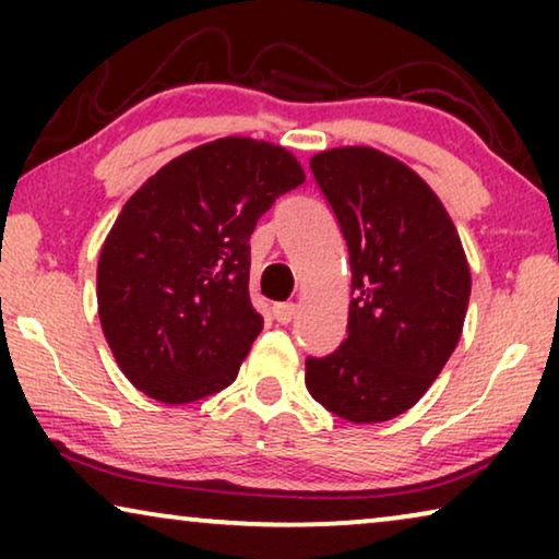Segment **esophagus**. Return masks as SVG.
<instances>
[{"label": "esophagus", "instance_id": "obj_1", "mask_svg": "<svg viewBox=\"0 0 559 559\" xmlns=\"http://www.w3.org/2000/svg\"><path fill=\"white\" fill-rule=\"evenodd\" d=\"M272 312H274V320H277V323L287 325V323H293V318L297 316V305L295 302H277L272 308Z\"/></svg>", "mask_w": 559, "mask_h": 559}]
</instances>
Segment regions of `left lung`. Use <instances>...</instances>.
I'll use <instances>...</instances> for the list:
<instances>
[{
	"mask_svg": "<svg viewBox=\"0 0 559 559\" xmlns=\"http://www.w3.org/2000/svg\"><path fill=\"white\" fill-rule=\"evenodd\" d=\"M350 259L348 338L305 361V386L354 425L415 407L463 333L465 251L440 198L400 159L335 147L310 159Z\"/></svg>",
	"mask_w": 559,
	"mask_h": 559,
	"instance_id": "1",
	"label": "left lung"
}]
</instances>
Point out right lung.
Returning <instances> with one entry per match:
<instances>
[{
	"label": "right lung",
	"mask_w": 559,
	"mask_h": 559,
	"mask_svg": "<svg viewBox=\"0 0 559 559\" xmlns=\"http://www.w3.org/2000/svg\"><path fill=\"white\" fill-rule=\"evenodd\" d=\"M302 182L285 147L224 136L170 159L124 203L96 297L111 354L140 392L188 404L236 379L264 325L249 300V239Z\"/></svg>",
	"instance_id": "obj_1"
}]
</instances>
